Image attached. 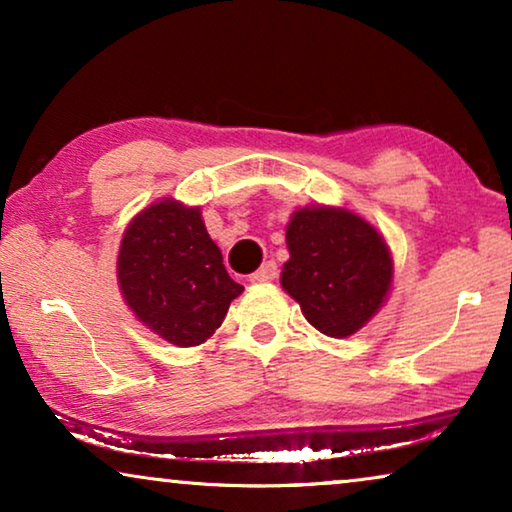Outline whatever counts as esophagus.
<instances>
[{
    "label": "esophagus",
    "mask_w": 512,
    "mask_h": 512,
    "mask_svg": "<svg viewBox=\"0 0 512 512\" xmlns=\"http://www.w3.org/2000/svg\"><path fill=\"white\" fill-rule=\"evenodd\" d=\"M279 270H277V263L275 261H265L261 268H258L254 275H249V282L251 284H263V282H272V279H277Z\"/></svg>",
    "instance_id": "1"
}]
</instances>
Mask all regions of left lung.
<instances>
[{
	"label": "left lung",
	"mask_w": 512,
	"mask_h": 512,
	"mask_svg": "<svg viewBox=\"0 0 512 512\" xmlns=\"http://www.w3.org/2000/svg\"><path fill=\"white\" fill-rule=\"evenodd\" d=\"M291 258L282 286L305 319L331 338H347L380 310L394 282L384 237L342 207H303L286 226Z\"/></svg>",
	"instance_id": "8db88e82"
}]
</instances>
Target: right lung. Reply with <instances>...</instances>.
I'll return each mask as SVG.
<instances>
[{
    "instance_id": "right-lung-1",
    "label": "right lung",
    "mask_w": 512,
    "mask_h": 512,
    "mask_svg": "<svg viewBox=\"0 0 512 512\" xmlns=\"http://www.w3.org/2000/svg\"><path fill=\"white\" fill-rule=\"evenodd\" d=\"M132 314L177 347L202 345L244 291L230 279L200 207L165 198L125 228L116 263Z\"/></svg>"
}]
</instances>
